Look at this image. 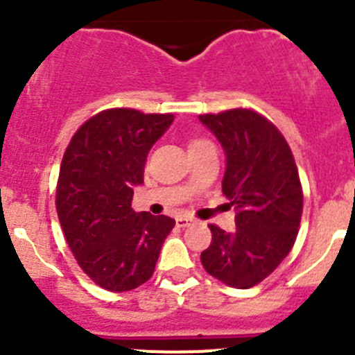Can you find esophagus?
Masks as SVG:
<instances>
[{"mask_svg": "<svg viewBox=\"0 0 355 355\" xmlns=\"http://www.w3.org/2000/svg\"><path fill=\"white\" fill-rule=\"evenodd\" d=\"M192 223H194V220H192V218H185V216L177 218V227H180V228L191 227Z\"/></svg>", "mask_w": 355, "mask_h": 355, "instance_id": "esophagus-1", "label": "esophagus"}]
</instances>
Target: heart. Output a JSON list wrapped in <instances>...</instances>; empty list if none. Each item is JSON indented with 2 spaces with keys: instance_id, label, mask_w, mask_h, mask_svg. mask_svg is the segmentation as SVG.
I'll use <instances>...</instances> for the list:
<instances>
[{
  "instance_id": "1",
  "label": "heart",
  "mask_w": 355,
  "mask_h": 355,
  "mask_svg": "<svg viewBox=\"0 0 355 355\" xmlns=\"http://www.w3.org/2000/svg\"><path fill=\"white\" fill-rule=\"evenodd\" d=\"M200 142H204V141H199V139H196V141H191V144H189V149H191V148H194V146L200 144Z\"/></svg>"
}]
</instances>
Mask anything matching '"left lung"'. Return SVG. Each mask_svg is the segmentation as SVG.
Segmentation results:
<instances>
[{
    "instance_id": "8db88e82",
    "label": "left lung",
    "mask_w": 355,
    "mask_h": 355,
    "mask_svg": "<svg viewBox=\"0 0 355 355\" xmlns=\"http://www.w3.org/2000/svg\"><path fill=\"white\" fill-rule=\"evenodd\" d=\"M227 156L221 191L235 206V230L209 225L204 270L235 288H250L287 257L302 216V187L282 132L263 114L235 108L199 114Z\"/></svg>"
}]
</instances>
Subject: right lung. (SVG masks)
Here are the masks:
<instances>
[{
	"label": "right lung",
	"instance_id": "add662e5",
	"mask_svg": "<svg viewBox=\"0 0 355 355\" xmlns=\"http://www.w3.org/2000/svg\"><path fill=\"white\" fill-rule=\"evenodd\" d=\"M171 121V113L105 110L75 132L63 155L56 187L60 225L78 266L110 292L146 284L175 227L170 216L132 209L148 153Z\"/></svg>",
	"mask_w": 355,
	"mask_h": 355
}]
</instances>
